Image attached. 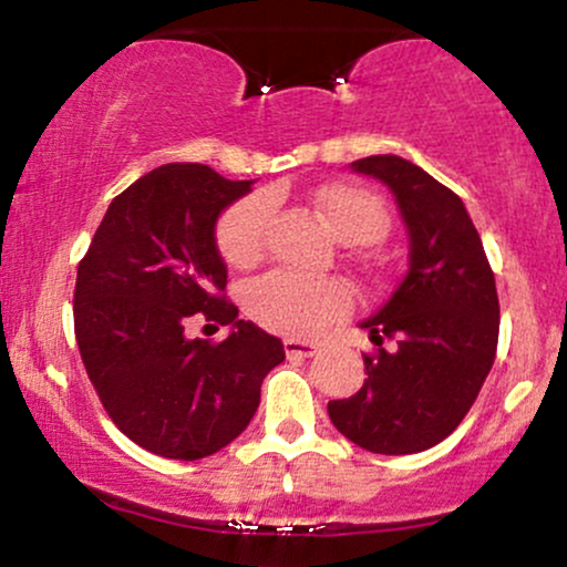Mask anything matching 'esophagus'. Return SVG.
Returning <instances> with one entry per match:
<instances>
[{"instance_id": "esophagus-1", "label": "esophagus", "mask_w": 567, "mask_h": 567, "mask_svg": "<svg viewBox=\"0 0 567 567\" xmlns=\"http://www.w3.org/2000/svg\"><path fill=\"white\" fill-rule=\"evenodd\" d=\"M284 350L291 358H310L318 348L312 342H305V339H284Z\"/></svg>"}]
</instances>
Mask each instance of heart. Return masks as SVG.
Returning a JSON list of instances; mask_svg holds the SVG:
<instances>
[{
    "instance_id": "obj_1",
    "label": "heart",
    "mask_w": 567,
    "mask_h": 567,
    "mask_svg": "<svg viewBox=\"0 0 567 567\" xmlns=\"http://www.w3.org/2000/svg\"><path fill=\"white\" fill-rule=\"evenodd\" d=\"M316 206L323 223L342 244H374L388 230V212L374 193L358 185H329L318 190ZM270 206L251 196L223 217L217 244L233 268H249L262 257ZM352 305L350 289L337 278H305L295 272H268L246 289V310L259 326L276 334L310 337L326 323L344 316Z\"/></svg>"
}]
</instances>
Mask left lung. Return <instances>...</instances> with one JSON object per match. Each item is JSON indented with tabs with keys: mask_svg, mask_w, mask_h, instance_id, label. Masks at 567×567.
Masks as SVG:
<instances>
[{
	"mask_svg": "<svg viewBox=\"0 0 567 567\" xmlns=\"http://www.w3.org/2000/svg\"><path fill=\"white\" fill-rule=\"evenodd\" d=\"M350 169L395 196L409 233V270L388 302L361 321L379 352L363 355V388L329 401V416L371 454H419L458 427L494 365V270L467 206L422 166L382 153ZM384 338H395L396 348L384 351Z\"/></svg>",
	"mask_w": 567,
	"mask_h": 567,
	"instance_id": "obj_1",
	"label": "left lung"
}]
</instances>
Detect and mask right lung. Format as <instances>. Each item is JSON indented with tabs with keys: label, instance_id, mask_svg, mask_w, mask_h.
Masks as SVG:
<instances>
[{
	"label": "right lung",
	"instance_id": "right-lung-1",
	"mask_svg": "<svg viewBox=\"0 0 567 567\" xmlns=\"http://www.w3.org/2000/svg\"><path fill=\"white\" fill-rule=\"evenodd\" d=\"M255 179L164 164L116 196L76 272L73 326L90 382L118 430L164 458L217 454L246 430L284 342L225 302L217 219ZM193 317L228 324L219 346Z\"/></svg>",
	"mask_w": 567,
	"mask_h": 567
}]
</instances>
